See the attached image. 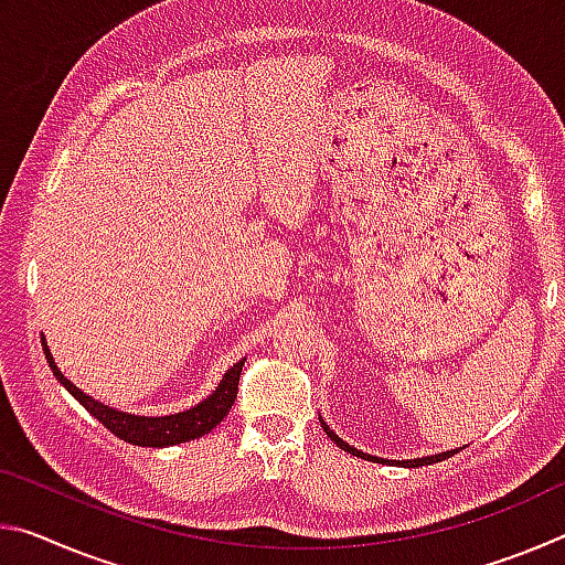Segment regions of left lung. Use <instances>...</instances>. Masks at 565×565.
Masks as SVG:
<instances>
[{
	"label": "left lung",
	"mask_w": 565,
	"mask_h": 565,
	"mask_svg": "<svg viewBox=\"0 0 565 565\" xmlns=\"http://www.w3.org/2000/svg\"><path fill=\"white\" fill-rule=\"evenodd\" d=\"M319 420H321V428H323V434H327L333 444H337L339 448H343V451H349L351 456H359V458H366V461H374V463H394V466H404V468H418V466H431V463H438V461H446V458H451L454 454H458V448H451V451H444V454H434V456H424V458H406V461H388V458H379V456H371V454H363V451H359V448H353V446H349L347 441H343V438H339V434L337 431H331L329 428V424L327 420H323L321 416H319Z\"/></svg>",
	"instance_id": "8db88e82"
}]
</instances>
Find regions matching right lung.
Instances as JSON below:
<instances>
[{
  "mask_svg": "<svg viewBox=\"0 0 565 565\" xmlns=\"http://www.w3.org/2000/svg\"><path fill=\"white\" fill-rule=\"evenodd\" d=\"M42 349L56 381H60V384L70 391V394L79 401V404L87 408L99 424L107 426L114 436L121 438V441L134 444V446H151V448H167V446L194 441V438L209 434L212 428L222 424L224 416L228 414V408L234 406V398L238 391V376H242V369L246 361V359L236 361L234 366L222 376V381H218V386L212 391V394H209L204 401H199L196 406L179 411V414H169V416H137V414H129V411H119L114 406L102 404V401L89 396L87 391L74 386L72 381L62 374L60 366H56L52 351L46 347V339H42Z\"/></svg>",
  "mask_w": 565,
  "mask_h": 565,
  "instance_id": "1",
  "label": "right lung"
}]
</instances>
